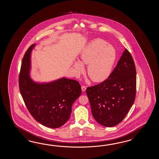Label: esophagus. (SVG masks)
Instances as JSON below:
<instances>
[{"label":"esophagus","mask_w":159,"mask_h":159,"mask_svg":"<svg viewBox=\"0 0 159 159\" xmlns=\"http://www.w3.org/2000/svg\"><path fill=\"white\" fill-rule=\"evenodd\" d=\"M81 89H82V91H84L86 90V87L84 86H81Z\"/></svg>","instance_id":"34e87169"}]
</instances>
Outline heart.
<instances>
[{"label":"heart","instance_id":"b5f03b06","mask_svg":"<svg viewBox=\"0 0 159 159\" xmlns=\"http://www.w3.org/2000/svg\"><path fill=\"white\" fill-rule=\"evenodd\" d=\"M116 58V52L105 41L97 39L91 41L81 51L78 61L73 66L76 76L84 71L83 65H88L87 73L92 81H105L110 75Z\"/></svg>","mask_w":159,"mask_h":159}]
</instances>
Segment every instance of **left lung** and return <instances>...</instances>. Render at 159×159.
<instances>
[{"instance_id":"8db88e82","label":"left lung","mask_w":159,"mask_h":159,"mask_svg":"<svg viewBox=\"0 0 159 159\" xmlns=\"http://www.w3.org/2000/svg\"><path fill=\"white\" fill-rule=\"evenodd\" d=\"M136 73L132 56L125 49L108 78L87 88L91 112L98 123L111 127L125 118L135 101Z\"/></svg>"}]
</instances>
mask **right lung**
<instances>
[{
    "label": "right lung",
    "instance_id": "1",
    "mask_svg": "<svg viewBox=\"0 0 159 159\" xmlns=\"http://www.w3.org/2000/svg\"><path fill=\"white\" fill-rule=\"evenodd\" d=\"M28 49L23 58L19 75V89L27 108L34 119L48 127L57 129L70 118L71 107L81 94L78 81L63 78L49 82H37L30 75L31 53Z\"/></svg>",
    "mask_w": 159,
    "mask_h": 159
}]
</instances>
